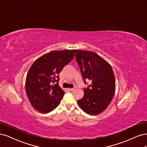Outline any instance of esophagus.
<instances>
[{"mask_svg":"<svg viewBox=\"0 0 147 147\" xmlns=\"http://www.w3.org/2000/svg\"><path fill=\"white\" fill-rule=\"evenodd\" d=\"M75 89V88H69V90L70 91H73Z\"/></svg>","mask_w":147,"mask_h":147,"instance_id":"1","label":"esophagus"}]
</instances>
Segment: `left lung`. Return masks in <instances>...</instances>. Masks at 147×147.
Wrapping results in <instances>:
<instances>
[{
	"mask_svg": "<svg viewBox=\"0 0 147 147\" xmlns=\"http://www.w3.org/2000/svg\"><path fill=\"white\" fill-rule=\"evenodd\" d=\"M76 60L86 84H92L84 89L83 97L77 101L80 107L90 115H97L107 108L114 97L115 80L111 65L93 52L76 50Z\"/></svg>",
	"mask_w": 147,
	"mask_h": 147,
	"instance_id": "1",
	"label": "left lung"
}]
</instances>
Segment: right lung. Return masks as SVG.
<instances>
[{
	"label": "right lung",
	"mask_w": 147,
	"mask_h": 147,
	"mask_svg": "<svg viewBox=\"0 0 147 147\" xmlns=\"http://www.w3.org/2000/svg\"><path fill=\"white\" fill-rule=\"evenodd\" d=\"M75 50L52 51L38 58L30 67L25 90L33 107L41 113L56 108L65 92L59 86V74L75 57Z\"/></svg>",
	"instance_id": "obj_1"
}]
</instances>
